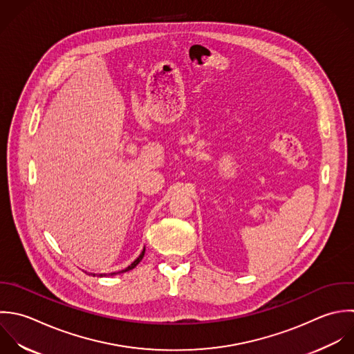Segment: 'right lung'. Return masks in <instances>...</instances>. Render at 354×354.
<instances>
[{"label": "right lung", "mask_w": 354, "mask_h": 354, "mask_svg": "<svg viewBox=\"0 0 354 354\" xmlns=\"http://www.w3.org/2000/svg\"><path fill=\"white\" fill-rule=\"evenodd\" d=\"M143 255H145V250L142 251V254H140V255H139V257H138V258H136V259H135V261H133V262H132V263H131V265H129L127 269H124V270H121V272H117V273H125V272H128V270H132L133 268H136V265H138V263L142 261ZM117 273H111V276H113V274H117ZM93 276H95V274H93ZM102 276H103V274H99V277H102Z\"/></svg>", "instance_id": "obj_1"}]
</instances>
